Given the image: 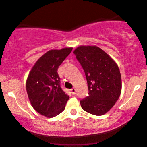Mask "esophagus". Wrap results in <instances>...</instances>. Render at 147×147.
Returning <instances> with one entry per match:
<instances>
[{
    "instance_id": "34e87169",
    "label": "esophagus",
    "mask_w": 147,
    "mask_h": 147,
    "mask_svg": "<svg viewBox=\"0 0 147 147\" xmlns=\"http://www.w3.org/2000/svg\"><path fill=\"white\" fill-rule=\"evenodd\" d=\"M70 91H71V93H72V95H75V92H76V90H75V88H73L70 90Z\"/></svg>"
}]
</instances>
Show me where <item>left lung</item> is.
I'll return each instance as SVG.
<instances>
[{
    "instance_id": "8db88e82",
    "label": "left lung",
    "mask_w": 147,
    "mask_h": 147,
    "mask_svg": "<svg viewBox=\"0 0 147 147\" xmlns=\"http://www.w3.org/2000/svg\"><path fill=\"white\" fill-rule=\"evenodd\" d=\"M82 66L88 87V96L80 101L84 111L95 116L109 111L121 92L118 65L108 54L95 46H80L73 52Z\"/></svg>"
}]
</instances>
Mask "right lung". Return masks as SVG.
Returning <instances> with one entry per match:
<instances>
[{"mask_svg": "<svg viewBox=\"0 0 147 147\" xmlns=\"http://www.w3.org/2000/svg\"><path fill=\"white\" fill-rule=\"evenodd\" d=\"M72 50L69 47L48 51L36 62L27 78L26 87L31 105L47 117L62 113L69 98L61 88L57 70Z\"/></svg>", "mask_w": 147, "mask_h": 147, "instance_id": "1", "label": "right lung"}]
</instances>
